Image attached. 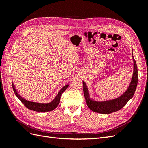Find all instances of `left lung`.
I'll return each mask as SVG.
<instances>
[{
	"mask_svg": "<svg viewBox=\"0 0 148 148\" xmlns=\"http://www.w3.org/2000/svg\"><path fill=\"white\" fill-rule=\"evenodd\" d=\"M134 61V71L132 80L128 90L122 96L114 100L97 102L91 99L89 96V93L86 84L83 82V93L87 106L93 112L100 114H110L117 112L126 105L128 101L132 99L136 91L138 84V69L135 60L133 57Z\"/></svg>",
	"mask_w": 148,
	"mask_h": 148,
	"instance_id": "8db88e82",
	"label": "left lung"
}]
</instances>
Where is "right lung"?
<instances>
[{"label": "right lung", "mask_w": 148, "mask_h": 148, "mask_svg": "<svg viewBox=\"0 0 148 148\" xmlns=\"http://www.w3.org/2000/svg\"><path fill=\"white\" fill-rule=\"evenodd\" d=\"M69 86V85L67 84V85H65L64 88H62V89L59 91V94H58L57 96L56 97L55 99H53L51 103H49V104H41V103H37V102H31V101H27L25 99H24L23 97H22L18 93L16 89L15 88L14 85H13V84L12 83L13 91H14L16 97L18 98V99L20 100V101L26 107H27L28 109L30 110L36 111V112H49V111H51V110H53V109H55L59 104L60 97L62 93L66 90V88H68Z\"/></svg>", "instance_id": "obj_1"}]
</instances>
